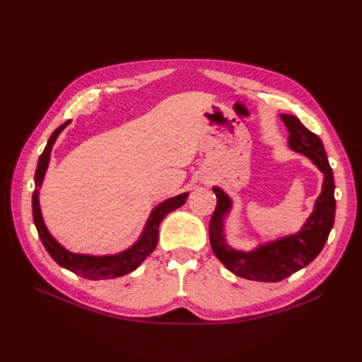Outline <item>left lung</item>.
Segmentation results:
<instances>
[{
    "mask_svg": "<svg viewBox=\"0 0 362 362\" xmlns=\"http://www.w3.org/2000/svg\"><path fill=\"white\" fill-rule=\"evenodd\" d=\"M281 119L290 133L288 146L308 157L325 175L323 189L315 201L314 211L298 234L264 243L250 252H243L233 249L225 242L223 218L231 210L233 202L222 189L213 187L217 204L208 226L211 249L229 272L250 281L278 282L308 266L320 254L334 226L335 184L322 140L308 128H305L296 116L281 115Z\"/></svg>",
    "mask_w": 362,
    "mask_h": 362,
    "instance_id": "obj_1",
    "label": "left lung"
}]
</instances>
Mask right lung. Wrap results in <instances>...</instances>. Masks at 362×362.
<instances>
[{
	"mask_svg": "<svg viewBox=\"0 0 362 362\" xmlns=\"http://www.w3.org/2000/svg\"><path fill=\"white\" fill-rule=\"evenodd\" d=\"M68 124H69V120L54 131L48 140L45 149H43V152L39 157L37 169L35 173L36 189H35V192H33V218H35L37 234L42 240L43 246H45V249L48 250V254L52 257V259L56 261L59 266L74 272L75 275H80L86 279H92V281L113 279V278L124 276V275H127V273H131L133 270H136L141 264V262L146 259V257H149L152 254V250L156 249L157 242H158V226H160L161 221L170 211L177 210V208L184 205L189 194L187 193L178 194V196H175V198H170L168 201L161 202L158 206H156L148 218L146 226L144 229V233H141L140 238L129 249L120 252V254L92 257V255L74 254V252L66 250L62 245L57 243V240L48 233L45 223H43L40 205H39V187L43 181V177H45L54 141H56L59 134L64 128H66Z\"/></svg>",
	"mask_w": 362,
	"mask_h": 362,
	"instance_id": "obj_1",
	"label": "right lung"
}]
</instances>
